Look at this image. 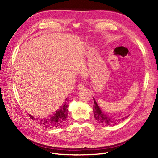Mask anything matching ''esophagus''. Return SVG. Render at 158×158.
<instances>
[{
    "mask_svg": "<svg viewBox=\"0 0 158 158\" xmlns=\"http://www.w3.org/2000/svg\"><path fill=\"white\" fill-rule=\"evenodd\" d=\"M77 88H78L79 90H80V89H83V88H84V85H83V83H80L78 85V86H77Z\"/></svg>",
    "mask_w": 158,
    "mask_h": 158,
    "instance_id": "34e87169",
    "label": "esophagus"
}]
</instances>
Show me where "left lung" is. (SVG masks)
Returning a JSON list of instances; mask_svg holds the SVG:
<instances>
[{"label":"left lung","instance_id":"obj_1","mask_svg":"<svg viewBox=\"0 0 158 158\" xmlns=\"http://www.w3.org/2000/svg\"><path fill=\"white\" fill-rule=\"evenodd\" d=\"M94 100V106H93V113L95 119L98 123H101L103 126H115L116 124L119 123L121 121L126 119L128 116L124 117L122 119H113L111 117L107 116L105 113L102 112L101 109L100 108L98 103L96 102L95 98L93 97Z\"/></svg>","mask_w":158,"mask_h":158}]
</instances>
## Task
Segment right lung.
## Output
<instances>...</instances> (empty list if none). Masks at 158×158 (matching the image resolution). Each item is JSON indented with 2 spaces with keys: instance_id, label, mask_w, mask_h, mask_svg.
Returning a JSON list of instances; mask_svg holds the SVG:
<instances>
[{
  "instance_id": "obj_1",
  "label": "right lung",
  "mask_w": 158,
  "mask_h": 158,
  "mask_svg": "<svg viewBox=\"0 0 158 158\" xmlns=\"http://www.w3.org/2000/svg\"><path fill=\"white\" fill-rule=\"evenodd\" d=\"M68 98L65 99L62 106H60V109L53 113V115H49V117L46 118H36L31 115H29L30 117L33 120H35L36 123L40 124L41 126L46 127V128H57L62 126L65 123L67 117H68Z\"/></svg>"
}]
</instances>
